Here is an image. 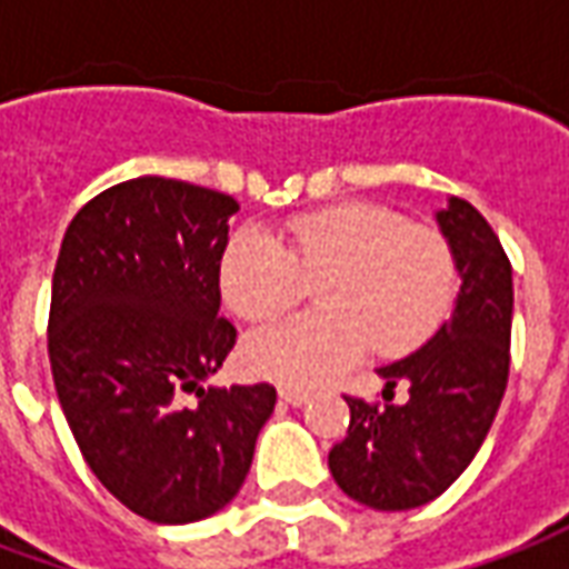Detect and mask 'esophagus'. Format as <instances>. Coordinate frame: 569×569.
<instances>
[{
	"mask_svg": "<svg viewBox=\"0 0 569 569\" xmlns=\"http://www.w3.org/2000/svg\"><path fill=\"white\" fill-rule=\"evenodd\" d=\"M280 399H283L286 406H308L310 402V393L305 390H292V387H280Z\"/></svg>",
	"mask_w": 569,
	"mask_h": 569,
	"instance_id": "1",
	"label": "esophagus"
}]
</instances>
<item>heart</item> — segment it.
I'll return each instance as SVG.
<instances>
[{"mask_svg":"<svg viewBox=\"0 0 569 569\" xmlns=\"http://www.w3.org/2000/svg\"><path fill=\"white\" fill-rule=\"evenodd\" d=\"M289 243L247 228L219 264L228 308L247 322H271L317 280V313L252 335L243 359L256 375L313 387L353 366L366 347L381 359L427 345L451 313L457 259L429 224L406 222L378 203H338L286 222Z\"/></svg>","mask_w":569,"mask_h":569,"instance_id":"heart-1","label":"heart"}]
</instances>
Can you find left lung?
<instances>
[{"label":"left lung","instance_id":"obj_1","mask_svg":"<svg viewBox=\"0 0 569 569\" xmlns=\"http://www.w3.org/2000/svg\"><path fill=\"white\" fill-rule=\"evenodd\" d=\"M460 271L451 320L411 357L378 369L383 402L345 396L347 439L329 469L350 500L402 512L451 488L481 448L509 381L512 264L488 219L463 198L436 212ZM399 382L406 403L392 406Z\"/></svg>","mask_w":569,"mask_h":569}]
</instances>
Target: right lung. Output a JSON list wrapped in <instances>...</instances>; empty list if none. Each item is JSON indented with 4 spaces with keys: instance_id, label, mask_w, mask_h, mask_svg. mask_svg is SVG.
<instances>
[{
    "instance_id": "right-lung-1",
    "label": "right lung",
    "mask_w": 569,
    "mask_h": 569,
    "mask_svg": "<svg viewBox=\"0 0 569 569\" xmlns=\"http://www.w3.org/2000/svg\"><path fill=\"white\" fill-rule=\"evenodd\" d=\"M234 198L163 176L106 188L69 222L48 313L57 399L103 488L154 525L234 500L277 390L200 387L237 329L219 317ZM199 396L182 407L181 393Z\"/></svg>"
}]
</instances>
